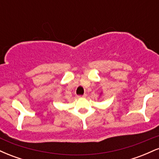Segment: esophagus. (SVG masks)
I'll return each mask as SVG.
<instances>
[{"label": "esophagus", "mask_w": 159, "mask_h": 159, "mask_svg": "<svg viewBox=\"0 0 159 159\" xmlns=\"http://www.w3.org/2000/svg\"><path fill=\"white\" fill-rule=\"evenodd\" d=\"M86 96H87V94L84 93L83 96H78V98H84V97H86Z\"/></svg>", "instance_id": "34e87169"}]
</instances>
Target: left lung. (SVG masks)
I'll return each instance as SVG.
<instances>
[{
  "label": "left lung",
  "instance_id": "left-lung-1",
  "mask_svg": "<svg viewBox=\"0 0 159 159\" xmlns=\"http://www.w3.org/2000/svg\"><path fill=\"white\" fill-rule=\"evenodd\" d=\"M102 93H100V96H101V94H102Z\"/></svg>",
  "mask_w": 159,
  "mask_h": 159
}]
</instances>
